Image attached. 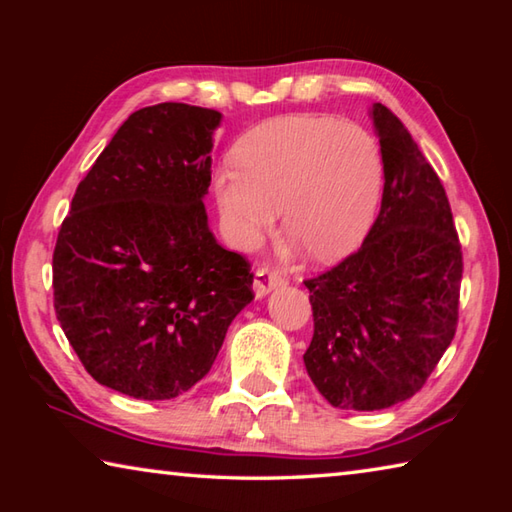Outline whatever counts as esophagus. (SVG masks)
Listing matches in <instances>:
<instances>
[{
    "mask_svg": "<svg viewBox=\"0 0 512 512\" xmlns=\"http://www.w3.org/2000/svg\"><path fill=\"white\" fill-rule=\"evenodd\" d=\"M282 284H284V277L277 271H271L268 266H262V268H257V271H255L253 291H255L257 298L268 296V293H271L277 287H282Z\"/></svg>",
    "mask_w": 512,
    "mask_h": 512,
    "instance_id": "obj_1",
    "label": "esophagus"
}]
</instances>
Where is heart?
I'll return each instance as SVG.
<instances>
[{"label":"heart","instance_id":"b5f03b06","mask_svg":"<svg viewBox=\"0 0 512 512\" xmlns=\"http://www.w3.org/2000/svg\"><path fill=\"white\" fill-rule=\"evenodd\" d=\"M379 146L357 124L323 115L268 119L235 146V164L214 176V196L235 244L250 248L273 228L320 262L350 255L375 221Z\"/></svg>","mask_w":512,"mask_h":512}]
</instances>
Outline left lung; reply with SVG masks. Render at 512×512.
Masks as SVG:
<instances>
[{"label":"left lung","instance_id":"left-lung-1","mask_svg":"<svg viewBox=\"0 0 512 512\" xmlns=\"http://www.w3.org/2000/svg\"><path fill=\"white\" fill-rule=\"evenodd\" d=\"M384 162L381 210L357 253L307 280L305 368L336 409L381 411L420 391L454 339L463 253L445 187L411 133L370 108Z\"/></svg>","mask_w":512,"mask_h":512}]
</instances>
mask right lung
<instances>
[{
	"mask_svg": "<svg viewBox=\"0 0 512 512\" xmlns=\"http://www.w3.org/2000/svg\"><path fill=\"white\" fill-rule=\"evenodd\" d=\"M221 112H133L60 225L54 307L85 370L135 400H173L210 372L253 300L250 264L214 239L203 198Z\"/></svg>",
	"mask_w": 512,
	"mask_h": 512,
	"instance_id": "1",
	"label": "right lung"
}]
</instances>
